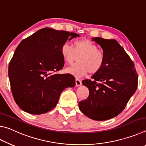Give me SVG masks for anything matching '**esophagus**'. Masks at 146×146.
I'll return each instance as SVG.
<instances>
[{
  "label": "esophagus",
  "mask_w": 146,
  "mask_h": 146,
  "mask_svg": "<svg viewBox=\"0 0 146 146\" xmlns=\"http://www.w3.org/2000/svg\"><path fill=\"white\" fill-rule=\"evenodd\" d=\"M76 85L77 86V87L82 85V81H81L80 79L76 78Z\"/></svg>",
  "instance_id": "1"
}]
</instances>
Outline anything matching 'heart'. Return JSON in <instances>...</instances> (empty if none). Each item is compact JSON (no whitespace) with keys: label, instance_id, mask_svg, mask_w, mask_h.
<instances>
[{"label":"heart","instance_id":"obj_1","mask_svg":"<svg viewBox=\"0 0 146 146\" xmlns=\"http://www.w3.org/2000/svg\"><path fill=\"white\" fill-rule=\"evenodd\" d=\"M61 54L66 63L70 64L79 57L78 63L69 66L66 71L76 77H82L86 74H96L101 70L105 63V56L98 46L90 40H76L74 47L64 42L61 47Z\"/></svg>","mask_w":146,"mask_h":146}]
</instances>
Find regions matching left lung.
<instances>
[{
  "mask_svg": "<svg viewBox=\"0 0 146 146\" xmlns=\"http://www.w3.org/2000/svg\"><path fill=\"white\" fill-rule=\"evenodd\" d=\"M102 47L105 63L92 80H85L89 96L79 102V108L92 120L104 121L123 111L138 85V74L133 62L115 39L92 38Z\"/></svg>",
  "mask_w": 146,
  "mask_h": 146,
  "instance_id": "left-lung-1",
  "label": "left lung"
}]
</instances>
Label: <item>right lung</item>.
I'll list each match as a JSON object with an SVG mask.
<instances>
[{
	"instance_id": "add662e5",
	"label": "right lung",
	"mask_w": 146,
	"mask_h": 146,
	"mask_svg": "<svg viewBox=\"0 0 146 146\" xmlns=\"http://www.w3.org/2000/svg\"><path fill=\"white\" fill-rule=\"evenodd\" d=\"M79 36L44 28L20 42L9 62L8 76L14 100L23 111L46 113L56 106L65 88L74 87L72 75L56 72L64 66L62 44Z\"/></svg>"
}]
</instances>
